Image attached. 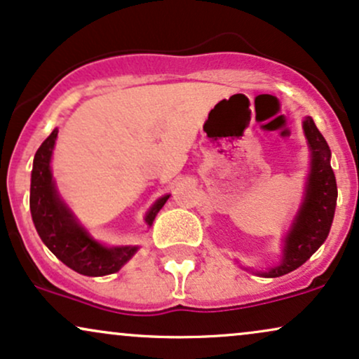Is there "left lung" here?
I'll return each instance as SVG.
<instances>
[{
	"instance_id": "1",
	"label": "left lung",
	"mask_w": 359,
	"mask_h": 359,
	"mask_svg": "<svg viewBox=\"0 0 359 359\" xmlns=\"http://www.w3.org/2000/svg\"><path fill=\"white\" fill-rule=\"evenodd\" d=\"M302 128L313 151V166H311L306 200L285 240L284 259L279 267L262 273L265 277L285 276L309 260L311 255L326 242L334 218L338 187L330 163V146L311 117H306Z\"/></svg>"
}]
</instances>
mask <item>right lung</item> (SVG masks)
Listing matches in <instances>:
<instances>
[{"label": "right lung", "instance_id": "1", "mask_svg": "<svg viewBox=\"0 0 359 359\" xmlns=\"http://www.w3.org/2000/svg\"><path fill=\"white\" fill-rule=\"evenodd\" d=\"M58 129L41 142L33 159L32 188H29V210L35 223V229L41 242L52 250V254L60 259L72 271L88 277L107 276L117 272L128 260L136 254V247H112L107 248L87 235L80 229L55 189L50 158L57 139ZM163 196L153 205L146 215V223L151 225L156 215L163 208L166 200Z\"/></svg>", "mask_w": 359, "mask_h": 359}]
</instances>
